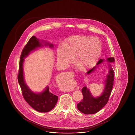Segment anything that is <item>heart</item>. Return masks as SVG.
I'll list each match as a JSON object with an SVG mask.
<instances>
[{
    "label": "heart",
    "instance_id": "1",
    "mask_svg": "<svg viewBox=\"0 0 135 135\" xmlns=\"http://www.w3.org/2000/svg\"><path fill=\"white\" fill-rule=\"evenodd\" d=\"M102 45L97 37L84 35L70 36L65 42L64 45H59L57 49L58 63L67 66L76 60L84 69H90L98 62L101 51Z\"/></svg>",
    "mask_w": 135,
    "mask_h": 135
}]
</instances>
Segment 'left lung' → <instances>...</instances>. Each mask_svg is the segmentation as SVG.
I'll return each mask as SVG.
<instances>
[{
	"mask_svg": "<svg viewBox=\"0 0 135 135\" xmlns=\"http://www.w3.org/2000/svg\"><path fill=\"white\" fill-rule=\"evenodd\" d=\"M104 60L101 59L97 64H100L102 63ZM109 62H114V58L111 57L107 59ZM110 67L111 66L109 65ZM97 66L93 67L92 69L88 71L87 73L90 74L96 69ZM114 71L111 67L109 68V73L107 76V79L105 80V89L103 94L101 96L98 98H94L91 95L89 90L86 86H84L81 90L83 99L77 104L78 109L85 114H92L96 113L99 111L107 103L109 100V97L111 95V91L113 88L114 81Z\"/></svg>",
	"mask_w": 135,
	"mask_h": 135,
	"instance_id": "1",
	"label": "left lung"
}]
</instances>
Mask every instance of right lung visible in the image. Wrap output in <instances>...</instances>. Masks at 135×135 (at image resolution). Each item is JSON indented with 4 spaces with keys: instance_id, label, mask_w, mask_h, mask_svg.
Masks as SVG:
<instances>
[{
    "instance_id": "add662e5",
    "label": "right lung",
    "mask_w": 135,
    "mask_h": 135,
    "mask_svg": "<svg viewBox=\"0 0 135 135\" xmlns=\"http://www.w3.org/2000/svg\"><path fill=\"white\" fill-rule=\"evenodd\" d=\"M46 45L51 47H53L52 44L46 43ZM41 46L42 45L39 42L38 39L33 36L24 46L20 57L18 80L22 90V95L28 104L38 112H47L55 107L58 101V97L51 93L49 91V87H47L45 91L40 94L34 93L27 86L24 81L23 75V63L24 60V58L27 57L30 51Z\"/></svg>"
}]
</instances>
